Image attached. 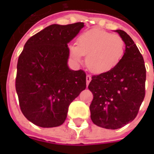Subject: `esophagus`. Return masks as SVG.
<instances>
[{
    "mask_svg": "<svg viewBox=\"0 0 154 154\" xmlns=\"http://www.w3.org/2000/svg\"><path fill=\"white\" fill-rule=\"evenodd\" d=\"M86 80H87V85H89L90 82L91 81V77L90 75H87V77H86Z\"/></svg>",
    "mask_w": 154,
    "mask_h": 154,
    "instance_id": "esophagus-1",
    "label": "esophagus"
}]
</instances>
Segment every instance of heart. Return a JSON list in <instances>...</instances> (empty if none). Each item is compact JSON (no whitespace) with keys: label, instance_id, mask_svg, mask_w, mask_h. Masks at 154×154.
<instances>
[{"label":"heart","instance_id":"obj_1","mask_svg":"<svg viewBox=\"0 0 154 154\" xmlns=\"http://www.w3.org/2000/svg\"><path fill=\"white\" fill-rule=\"evenodd\" d=\"M69 51L71 57L78 63L87 55V67L95 73H104L120 62L125 53V41L118 35L92 29L79 35L77 45H72Z\"/></svg>","mask_w":154,"mask_h":154}]
</instances>
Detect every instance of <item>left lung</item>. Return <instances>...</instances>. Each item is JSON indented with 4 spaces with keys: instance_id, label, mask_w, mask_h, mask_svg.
<instances>
[{
    "instance_id": "1",
    "label": "left lung",
    "mask_w": 154,
    "mask_h": 154,
    "mask_svg": "<svg viewBox=\"0 0 154 154\" xmlns=\"http://www.w3.org/2000/svg\"><path fill=\"white\" fill-rule=\"evenodd\" d=\"M125 44V52L112 70L93 75L88 89L93 94L91 119L101 128L119 129L135 119L145 97L146 68L133 39L116 30Z\"/></svg>"
}]
</instances>
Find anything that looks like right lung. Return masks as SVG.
Segmentation results:
<instances>
[{
  "mask_svg": "<svg viewBox=\"0 0 154 154\" xmlns=\"http://www.w3.org/2000/svg\"><path fill=\"white\" fill-rule=\"evenodd\" d=\"M84 23L52 25L29 38L17 63L15 90L23 115L39 127L63 125L71 102L86 89V73L67 67V44Z\"/></svg>",
  "mask_w": 154,
  "mask_h": 154,
  "instance_id": "1",
  "label": "right lung"
}]
</instances>
